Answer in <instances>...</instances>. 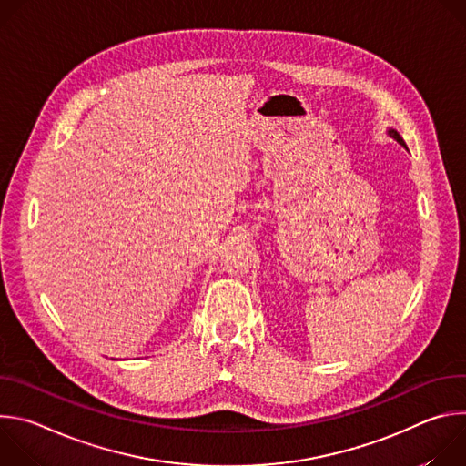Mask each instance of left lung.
Listing matches in <instances>:
<instances>
[{"label": "left lung", "instance_id": "obj_1", "mask_svg": "<svg viewBox=\"0 0 466 466\" xmlns=\"http://www.w3.org/2000/svg\"><path fill=\"white\" fill-rule=\"evenodd\" d=\"M387 135L392 138V140H396L398 144H400L404 149H408V146H406V142H404V138L398 135V130L396 128H387Z\"/></svg>", "mask_w": 466, "mask_h": 466}]
</instances>
